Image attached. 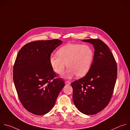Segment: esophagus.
<instances>
[{
	"label": "esophagus",
	"mask_w": 130,
	"mask_h": 130,
	"mask_svg": "<svg viewBox=\"0 0 130 130\" xmlns=\"http://www.w3.org/2000/svg\"><path fill=\"white\" fill-rule=\"evenodd\" d=\"M65 83L66 84H68V85H69V84H70V82L69 81H66L65 82Z\"/></svg>",
	"instance_id": "obj_1"
}]
</instances>
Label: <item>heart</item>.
I'll use <instances>...</instances> for the list:
<instances>
[{
  "mask_svg": "<svg viewBox=\"0 0 130 130\" xmlns=\"http://www.w3.org/2000/svg\"><path fill=\"white\" fill-rule=\"evenodd\" d=\"M57 54L50 56L51 66L58 75H62L67 65V78L75 75L77 77L84 76L90 70L94 58V51L91 46L78 43H69L62 46L58 50Z\"/></svg>",
  "mask_w": 130,
  "mask_h": 130,
  "instance_id": "obj_1",
  "label": "heart"
}]
</instances>
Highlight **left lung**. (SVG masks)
Instances as JSON below:
<instances>
[{
    "label": "left lung",
    "instance_id": "obj_1",
    "mask_svg": "<svg viewBox=\"0 0 130 130\" xmlns=\"http://www.w3.org/2000/svg\"><path fill=\"white\" fill-rule=\"evenodd\" d=\"M95 48L94 58L89 71L71 83L74 104L86 115H94L109 103L115 87L117 67L109 47L99 39L82 40Z\"/></svg>",
    "mask_w": 130,
    "mask_h": 130
}]
</instances>
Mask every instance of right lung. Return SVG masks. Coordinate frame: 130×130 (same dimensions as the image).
I'll use <instances>...</instances> for the list:
<instances>
[{"instance_id":"obj_1","label":"right lung","mask_w":130,"mask_h":130,"mask_svg":"<svg viewBox=\"0 0 130 130\" xmlns=\"http://www.w3.org/2000/svg\"><path fill=\"white\" fill-rule=\"evenodd\" d=\"M61 44L58 39L31 42L17 55L13 67L15 87L21 103L33 114L50 112L65 86L49 61L52 52Z\"/></svg>"}]
</instances>
